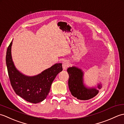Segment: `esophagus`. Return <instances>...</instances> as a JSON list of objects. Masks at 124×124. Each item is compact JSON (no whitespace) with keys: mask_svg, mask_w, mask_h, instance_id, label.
I'll return each mask as SVG.
<instances>
[{"mask_svg":"<svg viewBox=\"0 0 124 124\" xmlns=\"http://www.w3.org/2000/svg\"><path fill=\"white\" fill-rule=\"evenodd\" d=\"M69 66V62L67 60H64L63 62L62 63V67H63V69L64 70L67 69L68 68V67Z\"/></svg>","mask_w":124,"mask_h":124,"instance_id":"34e87169","label":"esophagus"}]
</instances>
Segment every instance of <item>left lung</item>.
Wrapping results in <instances>:
<instances>
[{
  "instance_id": "obj_1",
  "label": "left lung",
  "mask_w": 124,
  "mask_h": 124,
  "mask_svg": "<svg viewBox=\"0 0 124 124\" xmlns=\"http://www.w3.org/2000/svg\"><path fill=\"white\" fill-rule=\"evenodd\" d=\"M69 74L68 85L72 95L77 99L87 100L95 96L99 93L96 88H88L83 84V72L80 69L75 67L69 68L67 70ZM101 84H99L97 88L101 89Z\"/></svg>"
}]
</instances>
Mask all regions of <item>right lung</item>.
<instances>
[{
	"label": "right lung",
	"mask_w": 124,
	"mask_h": 124,
	"mask_svg": "<svg viewBox=\"0 0 124 124\" xmlns=\"http://www.w3.org/2000/svg\"><path fill=\"white\" fill-rule=\"evenodd\" d=\"M12 41L7 48L6 62L10 84L17 95L32 103L43 101L49 92L53 81L62 71L61 63H56L33 77H28L16 69L11 55Z\"/></svg>",
	"instance_id": "obj_1"
}]
</instances>
